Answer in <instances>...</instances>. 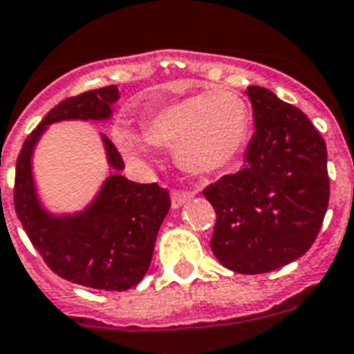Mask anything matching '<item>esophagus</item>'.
Instances as JSON below:
<instances>
[{
	"mask_svg": "<svg viewBox=\"0 0 354 354\" xmlns=\"http://www.w3.org/2000/svg\"><path fill=\"white\" fill-rule=\"evenodd\" d=\"M192 196L194 192H190V190H174L171 192V205H174V209H179L187 203L188 199H192Z\"/></svg>",
	"mask_w": 354,
	"mask_h": 354,
	"instance_id": "1",
	"label": "esophagus"
}]
</instances>
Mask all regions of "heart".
Returning a JSON list of instances; mask_svg holds the SVG:
<instances>
[{
  "label": "heart",
  "mask_w": 354,
  "mask_h": 354,
  "mask_svg": "<svg viewBox=\"0 0 354 354\" xmlns=\"http://www.w3.org/2000/svg\"><path fill=\"white\" fill-rule=\"evenodd\" d=\"M250 108L230 89H209L167 104L145 117L142 136L129 127H117L113 136L124 153L149 155L151 143L174 149L175 160L190 174H212L235 160L248 142Z\"/></svg>",
  "instance_id": "obj_1"
}]
</instances>
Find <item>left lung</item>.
<instances>
[{"mask_svg": "<svg viewBox=\"0 0 354 354\" xmlns=\"http://www.w3.org/2000/svg\"><path fill=\"white\" fill-rule=\"evenodd\" d=\"M256 132L244 167L203 190L216 211L212 254L239 274H261L304 256L323 225L330 183L323 136L302 111L250 86Z\"/></svg>", "mask_w": 354, "mask_h": 354, "instance_id": "8db88e82", "label": "left lung"}]
</instances>
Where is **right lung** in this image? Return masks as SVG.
Listing matches in <instances>:
<instances>
[{
	"instance_id": "right-lung-1",
	"label": "right lung",
	"mask_w": 354,
	"mask_h": 354,
	"mask_svg": "<svg viewBox=\"0 0 354 354\" xmlns=\"http://www.w3.org/2000/svg\"><path fill=\"white\" fill-rule=\"evenodd\" d=\"M119 98L117 86H106L61 100L24 142L16 160L15 209L29 241L48 267L65 280L106 291H124L142 281L155 241L171 201L166 188L138 185L110 175L97 199L74 216H52L39 203L31 177V153L48 124L65 119H108ZM110 166L124 162L115 145L102 136Z\"/></svg>"
}]
</instances>
